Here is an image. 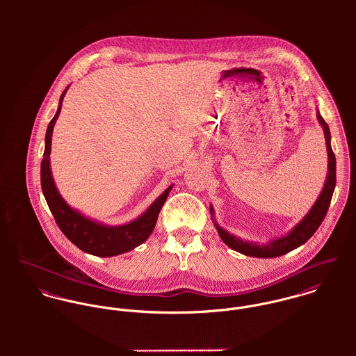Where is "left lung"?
Segmentation results:
<instances>
[{"mask_svg": "<svg viewBox=\"0 0 356 356\" xmlns=\"http://www.w3.org/2000/svg\"><path fill=\"white\" fill-rule=\"evenodd\" d=\"M316 118H318V120H319V123H321V126L323 127V131H325L326 149H327V156H329L327 178H326L325 186H323L316 203L314 204V207L305 215V219L288 236H285L282 238H277V240L271 241L270 244H267L264 247H259L256 244L243 241V240L234 237L233 234H229L219 225L213 223L219 236H220V238L223 240V243L227 247H230L232 250H234L240 254H247V256H256V257L281 256V254H288V252L296 250L298 247L303 245L307 240H309L312 237V234L316 232V229L321 226L323 218L327 213L329 205L332 202V196H333V192H334V186H336V156H334L332 145H330V130H329L327 123L319 115V112L316 113ZM209 209H211V213H213L212 207Z\"/></svg>", "mask_w": 356, "mask_h": 356, "instance_id": "left-lung-1", "label": "left lung"}]
</instances>
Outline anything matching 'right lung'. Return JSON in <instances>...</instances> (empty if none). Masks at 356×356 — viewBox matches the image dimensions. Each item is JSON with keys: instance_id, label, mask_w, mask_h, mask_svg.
<instances>
[{"instance_id": "add662e5", "label": "right lung", "mask_w": 356, "mask_h": 356, "mask_svg": "<svg viewBox=\"0 0 356 356\" xmlns=\"http://www.w3.org/2000/svg\"><path fill=\"white\" fill-rule=\"evenodd\" d=\"M65 90L60 97L58 109L48 126L47 137H45V151H44V159L41 163V186H42L45 200L49 205L54 220L60 227V230L63 232V234L79 250L88 254L102 256V257L124 254L138 247L140 244H143L151 236L159 212L164 202L167 200V196L172 185L168 186L138 219L123 226L108 227L85 218L83 215L72 209L61 199L60 193L57 192L51 178V165H49L53 126L61 111V102L64 99Z\"/></svg>"}]
</instances>
